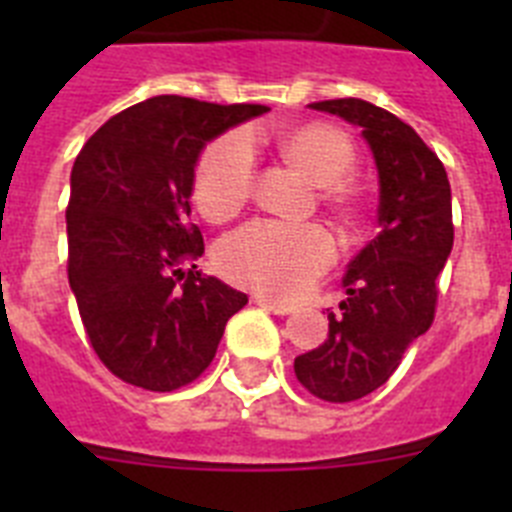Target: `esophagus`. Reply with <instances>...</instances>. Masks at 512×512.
I'll use <instances>...</instances> for the list:
<instances>
[{"label": "esophagus", "instance_id": "1", "mask_svg": "<svg viewBox=\"0 0 512 512\" xmlns=\"http://www.w3.org/2000/svg\"><path fill=\"white\" fill-rule=\"evenodd\" d=\"M253 302H256V305H259V307H264V310L274 312V315H289V312L295 310V307L287 305V302L269 300V297H264V295H256V297H253Z\"/></svg>", "mask_w": 512, "mask_h": 512}]
</instances>
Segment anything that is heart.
Segmentation results:
<instances>
[{
	"mask_svg": "<svg viewBox=\"0 0 512 512\" xmlns=\"http://www.w3.org/2000/svg\"><path fill=\"white\" fill-rule=\"evenodd\" d=\"M264 135L225 133L212 140L194 171V205L210 223L235 217L256 192L259 161L253 143ZM279 156L315 184V197L343 228L361 217V194L348 179L356 153L351 140L328 122H305L277 138ZM336 259V243L318 223L289 225L256 220L220 241L215 264L225 279L264 297L302 295Z\"/></svg>",
	"mask_w": 512,
	"mask_h": 512,
	"instance_id": "b5f03b06",
	"label": "heart"
}]
</instances>
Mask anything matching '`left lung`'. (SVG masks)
I'll use <instances>...</instances> for the list:
<instances>
[{
  "label": "left lung",
  "mask_w": 512,
  "mask_h": 512,
  "mask_svg": "<svg viewBox=\"0 0 512 512\" xmlns=\"http://www.w3.org/2000/svg\"><path fill=\"white\" fill-rule=\"evenodd\" d=\"M310 107L359 125L379 169L377 238L348 264L328 341L295 359L310 395L354 402L382 387L433 325L438 271L454 246L451 187L441 158L392 112L354 97Z\"/></svg>",
  "instance_id": "left-lung-1"
}]
</instances>
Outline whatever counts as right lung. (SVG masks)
Listing matches in <instances>:
<instances>
[{
  "mask_svg": "<svg viewBox=\"0 0 512 512\" xmlns=\"http://www.w3.org/2000/svg\"><path fill=\"white\" fill-rule=\"evenodd\" d=\"M266 110L161 94L110 117L76 156L69 284L94 354L122 382L151 392L192 384L248 302L194 264L205 241L189 197L207 140Z\"/></svg>",
  "mask_w": 512,
  "mask_h": 512,
  "instance_id": "add662e5",
  "label": "right lung"
}]
</instances>
